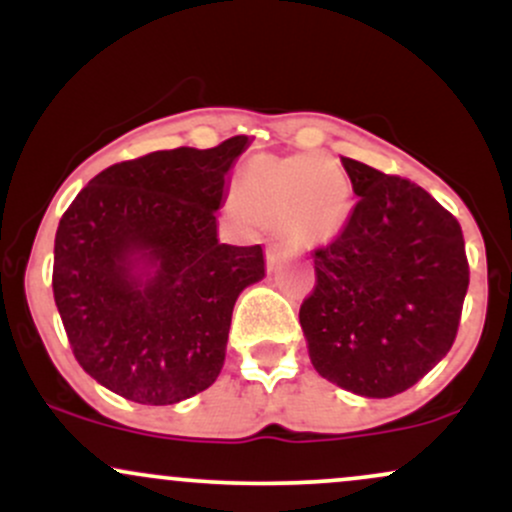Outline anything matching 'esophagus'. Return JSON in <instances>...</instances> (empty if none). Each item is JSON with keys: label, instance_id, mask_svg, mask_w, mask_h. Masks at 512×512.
<instances>
[{"label": "esophagus", "instance_id": "1", "mask_svg": "<svg viewBox=\"0 0 512 512\" xmlns=\"http://www.w3.org/2000/svg\"><path fill=\"white\" fill-rule=\"evenodd\" d=\"M281 257H284V248H281L279 243H272L267 248V264H269V269H274L276 264L281 262Z\"/></svg>", "mask_w": 512, "mask_h": 512}]
</instances>
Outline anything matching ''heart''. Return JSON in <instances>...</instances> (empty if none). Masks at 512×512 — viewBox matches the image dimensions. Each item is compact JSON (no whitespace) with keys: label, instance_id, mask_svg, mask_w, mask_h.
Here are the masks:
<instances>
[{"label":"heart","instance_id":"b5f03b06","mask_svg":"<svg viewBox=\"0 0 512 512\" xmlns=\"http://www.w3.org/2000/svg\"><path fill=\"white\" fill-rule=\"evenodd\" d=\"M240 207L267 226H279L296 245L330 243L354 207L349 175L322 156L252 158L236 182Z\"/></svg>","mask_w":512,"mask_h":512}]
</instances>
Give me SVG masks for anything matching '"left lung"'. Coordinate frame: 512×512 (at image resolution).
<instances>
[{
    "label": "left lung",
    "instance_id": "left-lung-1",
    "mask_svg": "<svg viewBox=\"0 0 512 512\" xmlns=\"http://www.w3.org/2000/svg\"><path fill=\"white\" fill-rule=\"evenodd\" d=\"M358 202L315 250L301 303L310 361L363 397L409 390L450 351L469 286L462 228L424 187L342 158Z\"/></svg>",
    "mask_w": 512,
    "mask_h": 512
}]
</instances>
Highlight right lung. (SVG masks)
Returning a JSON list of instances; mask_svg holds the SVG:
<instances>
[{
  "label": "right lung",
  "mask_w": 512,
  "mask_h": 512,
  "mask_svg": "<svg viewBox=\"0 0 512 512\" xmlns=\"http://www.w3.org/2000/svg\"><path fill=\"white\" fill-rule=\"evenodd\" d=\"M248 137L154 151L98 173L64 211L52 293L79 366L139 404H175L219 378L236 298L262 245L219 243L216 209ZM155 269L146 280L133 269Z\"/></svg>",
  "instance_id": "add662e5"
}]
</instances>
